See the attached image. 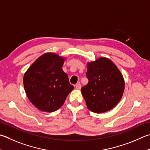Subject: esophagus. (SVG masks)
Wrapping results in <instances>:
<instances>
[{
    "instance_id": "1",
    "label": "esophagus",
    "mask_w": 150,
    "mask_h": 150,
    "mask_svg": "<svg viewBox=\"0 0 150 150\" xmlns=\"http://www.w3.org/2000/svg\"><path fill=\"white\" fill-rule=\"evenodd\" d=\"M81 88V84L80 83H77L76 84V88L77 89H80Z\"/></svg>"
}]
</instances>
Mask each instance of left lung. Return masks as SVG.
Wrapping results in <instances>:
<instances>
[{"instance_id":"1","label":"left lung","mask_w":150,"mask_h":150,"mask_svg":"<svg viewBox=\"0 0 150 150\" xmlns=\"http://www.w3.org/2000/svg\"><path fill=\"white\" fill-rule=\"evenodd\" d=\"M88 83L81 92L88 110L101 113L111 110L120 101L125 81L118 68L110 59L100 58L87 65Z\"/></svg>"}]
</instances>
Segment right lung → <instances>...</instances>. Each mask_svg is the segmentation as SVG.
I'll list each match as a JSON object with an SVG mask.
<instances>
[{"instance_id": "1", "label": "right lung", "mask_w": 150, "mask_h": 150, "mask_svg": "<svg viewBox=\"0 0 150 150\" xmlns=\"http://www.w3.org/2000/svg\"><path fill=\"white\" fill-rule=\"evenodd\" d=\"M64 59L54 53L40 56L23 76V85L29 100L42 111L53 112L64 104L73 89L62 69Z\"/></svg>"}]
</instances>
